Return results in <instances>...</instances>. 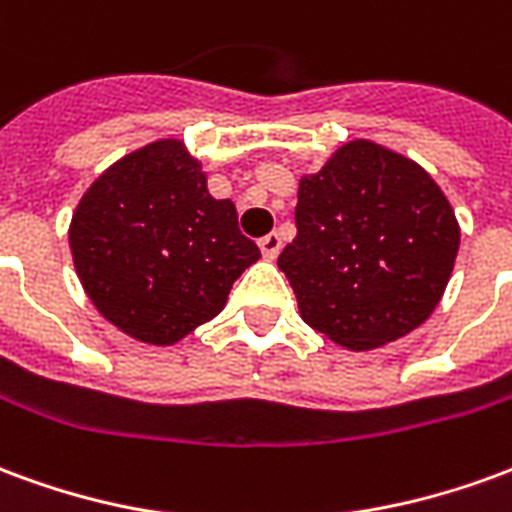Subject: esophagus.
<instances>
[{"label":"esophagus","instance_id":"obj_1","mask_svg":"<svg viewBox=\"0 0 512 512\" xmlns=\"http://www.w3.org/2000/svg\"><path fill=\"white\" fill-rule=\"evenodd\" d=\"M279 249H282V238H279V233H268L260 238V252H263L266 260H274V257L279 255Z\"/></svg>","mask_w":512,"mask_h":512}]
</instances>
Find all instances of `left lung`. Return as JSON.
<instances>
[{"label": "left lung", "instance_id": "left-lung-1", "mask_svg": "<svg viewBox=\"0 0 512 512\" xmlns=\"http://www.w3.org/2000/svg\"><path fill=\"white\" fill-rule=\"evenodd\" d=\"M461 227L417 161L354 139L304 175L296 238L277 266L304 323L348 351L414 332L450 282Z\"/></svg>", "mask_w": 512, "mask_h": 512}]
</instances>
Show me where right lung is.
Returning <instances> with one entry per match:
<instances>
[{
	"label": "right lung",
	"mask_w": 512,
	"mask_h": 512,
	"mask_svg": "<svg viewBox=\"0 0 512 512\" xmlns=\"http://www.w3.org/2000/svg\"><path fill=\"white\" fill-rule=\"evenodd\" d=\"M68 241L95 310L150 345L178 343L216 318L260 257L233 202L211 197L180 139L150 142L106 169L76 205Z\"/></svg>",
	"instance_id": "add662e5"
}]
</instances>
